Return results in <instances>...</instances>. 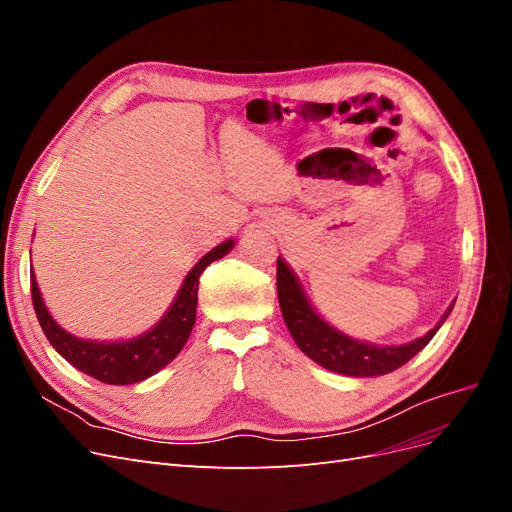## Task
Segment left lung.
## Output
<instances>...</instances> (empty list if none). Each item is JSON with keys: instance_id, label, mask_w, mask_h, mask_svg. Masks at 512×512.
<instances>
[{"instance_id": "left-lung-1", "label": "left lung", "mask_w": 512, "mask_h": 512, "mask_svg": "<svg viewBox=\"0 0 512 512\" xmlns=\"http://www.w3.org/2000/svg\"><path fill=\"white\" fill-rule=\"evenodd\" d=\"M277 299H280L282 316L292 339L309 359L331 371H337V374L356 378L384 376L406 365L414 354L421 352L431 342V337L438 333L440 324L453 309L448 307V312L438 322L436 329H431L425 337L414 339L410 344L371 346L342 335L329 327L327 322L320 320L312 305L307 303L297 277L292 275L282 258H277Z\"/></svg>"}]
</instances>
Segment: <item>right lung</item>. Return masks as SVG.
Listing matches in <instances>:
<instances>
[{"instance_id":"add662e5","label":"right lung","mask_w":512,"mask_h":512,"mask_svg":"<svg viewBox=\"0 0 512 512\" xmlns=\"http://www.w3.org/2000/svg\"><path fill=\"white\" fill-rule=\"evenodd\" d=\"M232 245L235 243L224 241L218 247H213L207 256L200 258L198 265L185 277L175 303L170 305L164 318L151 331L130 339V342L98 344L66 333L46 312L34 271H29V275H32V301L40 327L51 346L70 365L81 369L83 374L104 384L141 382L166 367L181 352L185 342H188L196 322L200 275H203L213 260L224 258L232 250Z\"/></svg>"}]
</instances>
